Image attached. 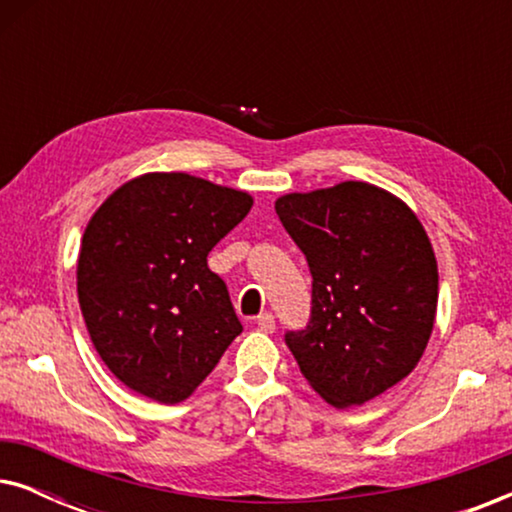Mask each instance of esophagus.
Returning <instances> with one entry per match:
<instances>
[{"label":"esophagus","mask_w":512,"mask_h":512,"mask_svg":"<svg viewBox=\"0 0 512 512\" xmlns=\"http://www.w3.org/2000/svg\"><path fill=\"white\" fill-rule=\"evenodd\" d=\"M256 324H258V328H261V331H265V333L275 331V317H272L270 312H263L261 317L256 319Z\"/></svg>","instance_id":"esophagus-1"}]
</instances>
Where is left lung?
<instances>
[{"label":"left lung","instance_id":"1","mask_svg":"<svg viewBox=\"0 0 512 512\" xmlns=\"http://www.w3.org/2000/svg\"><path fill=\"white\" fill-rule=\"evenodd\" d=\"M275 209L312 275L310 321L284 335L300 373L335 408L384 394L422 359L436 321L438 265L424 226L363 181L282 195Z\"/></svg>","mask_w":512,"mask_h":512}]
</instances>
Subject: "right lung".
I'll use <instances>...</instances> for the list:
<instances>
[{
  "label": "right lung",
  "instance_id": "right-lung-1",
  "mask_svg": "<svg viewBox=\"0 0 512 512\" xmlns=\"http://www.w3.org/2000/svg\"><path fill=\"white\" fill-rule=\"evenodd\" d=\"M251 205L235 188L151 172L111 193L88 221L79 305L97 354L125 387L181 403L242 333L207 256Z\"/></svg>",
  "mask_w": 512,
  "mask_h": 512
}]
</instances>
